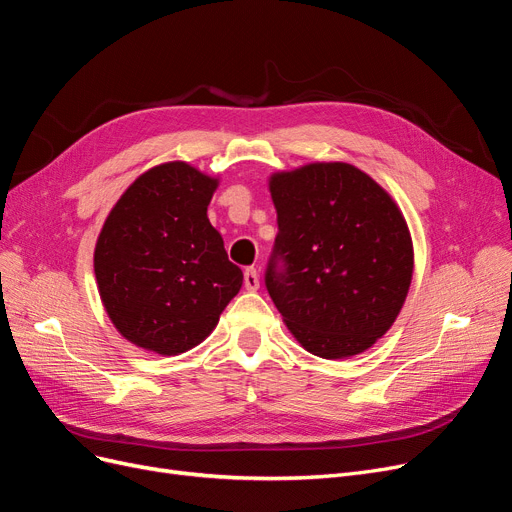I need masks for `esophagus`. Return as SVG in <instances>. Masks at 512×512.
I'll list each match as a JSON object with an SVG mask.
<instances>
[{
    "instance_id": "esophagus-1",
    "label": "esophagus",
    "mask_w": 512,
    "mask_h": 512,
    "mask_svg": "<svg viewBox=\"0 0 512 512\" xmlns=\"http://www.w3.org/2000/svg\"><path fill=\"white\" fill-rule=\"evenodd\" d=\"M244 286H247V291H257L259 288V274L255 268L244 270Z\"/></svg>"
}]
</instances>
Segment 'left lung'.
I'll use <instances>...</instances> for the list:
<instances>
[{
    "mask_svg": "<svg viewBox=\"0 0 512 512\" xmlns=\"http://www.w3.org/2000/svg\"><path fill=\"white\" fill-rule=\"evenodd\" d=\"M278 236L265 286L293 337L324 360L372 347L395 322L414 270L393 198L349 163L270 177Z\"/></svg>",
    "mask_w": 512,
    "mask_h": 512,
    "instance_id": "obj_1",
    "label": "left lung"
}]
</instances>
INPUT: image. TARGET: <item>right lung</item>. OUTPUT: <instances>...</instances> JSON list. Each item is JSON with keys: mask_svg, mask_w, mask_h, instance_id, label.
Masks as SVG:
<instances>
[{"mask_svg": "<svg viewBox=\"0 0 512 512\" xmlns=\"http://www.w3.org/2000/svg\"><path fill=\"white\" fill-rule=\"evenodd\" d=\"M215 177L184 161L148 169L108 213L94 251L100 299L121 335L159 355L203 343L242 286L207 207Z\"/></svg>", "mask_w": 512, "mask_h": 512, "instance_id": "right-lung-1", "label": "right lung"}]
</instances>
